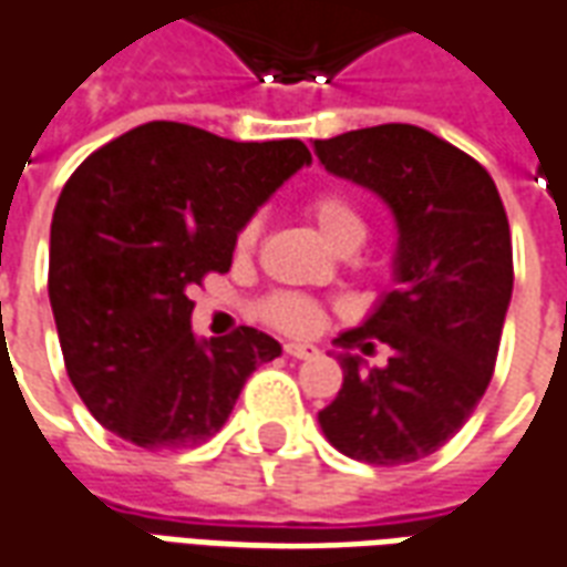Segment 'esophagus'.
<instances>
[{
  "instance_id": "1",
  "label": "esophagus",
  "mask_w": 567,
  "mask_h": 567,
  "mask_svg": "<svg viewBox=\"0 0 567 567\" xmlns=\"http://www.w3.org/2000/svg\"><path fill=\"white\" fill-rule=\"evenodd\" d=\"M285 352H288L291 359H316V355H319V347H312V343H285Z\"/></svg>"
}]
</instances>
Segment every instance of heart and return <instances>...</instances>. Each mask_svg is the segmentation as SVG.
I'll list each match as a JSON object with an SVG mask.
<instances>
[{
  "instance_id": "obj_1",
  "label": "heart",
  "mask_w": 567,
  "mask_h": 567,
  "mask_svg": "<svg viewBox=\"0 0 567 567\" xmlns=\"http://www.w3.org/2000/svg\"><path fill=\"white\" fill-rule=\"evenodd\" d=\"M307 212L319 224V229L324 233V239L334 245V248H359L362 239H365V220L359 215V208L352 205L343 193L338 189H322L316 193L310 202H307ZM257 236H260V220L251 217L239 236H236V255H251L257 245ZM260 316L279 328V331H288V334H310L322 324V310L319 303L303 295H272L260 303Z\"/></svg>"
}]
</instances>
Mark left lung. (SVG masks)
<instances>
[{
    "label": "left lung",
    "mask_w": 567,
    "mask_h": 567,
    "mask_svg": "<svg viewBox=\"0 0 567 567\" xmlns=\"http://www.w3.org/2000/svg\"><path fill=\"white\" fill-rule=\"evenodd\" d=\"M324 168L390 205L393 279L374 312L343 331V386L319 411L324 439L352 461L402 466L439 451L470 421L497 362L513 297V239L491 174L417 125H374L316 141ZM394 350L383 369L347 353Z\"/></svg>",
    "instance_id": "8db88e82"
}]
</instances>
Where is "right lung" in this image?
I'll return each instance as SVG.
<instances>
[{
  "instance_id": "add662e5",
  "label": "right lung",
  "mask_w": 567,
  "mask_h": 567,
  "mask_svg": "<svg viewBox=\"0 0 567 567\" xmlns=\"http://www.w3.org/2000/svg\"><path fill=\"white\" fill-rule=\"evenodd\" d=\"M310 165L288 141L239 144L146 122L79 165L51 217L49 297L63 365L110 433L193 449L227 423L245 380L282 347L257 328L199 340L189 288L227 272L239 229Z\"/></svg>"
}]
</instances>
